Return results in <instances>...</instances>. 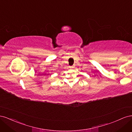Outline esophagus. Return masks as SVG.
I'll list each match as a JSON object with an SVG mask.
<instances>
[{
  "label": "esophagus",
  "instance_id": "1",
  "mask_svg": "<svg viewBox=\"0 0 132 132\" xmlns=\"http://www.w3.org/2000/svg\"><path fill=\"white\" fill-rule=\"evenodd\" d=\"M74 67V65H72V66H71V67H70V68H73Z\"/></svg>",
  "mask_w": 132,
  "mask_h": 132
}]
</instances>
